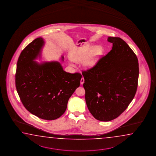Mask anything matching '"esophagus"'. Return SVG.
Listing matches in <instances>:
<instances>
[{
  "label": "esophagus",
  "instance_id": "1",
  "mask_svg": "<svg viewBox=\"0 0 156 156\" xmlns=\"http://www.w3.org/2000/svg\"><path fill=\"white\" fill-rule=\"evenodd\" d=\"M84 81H85V80H84V79L83 78V77H82L81 78V85H83V83H84Z\"/></svg>",
  "mask_w": 156,
  "mask_h": 156
}]
</instances>
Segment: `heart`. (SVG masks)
<instances>
[{
	"instance_id": "obj_1",
	"label": "heart",
	"mask_w": 156,
	"mask_h": 156,
	"mask_svg": "<svg viewBox=\"0 0 156 156\" xmlns=\"http://www.w3.org/2000/svg\"><path fill=\"white\" fill-rule=\"evenodd\" d=\"M102 46L98 45L94 48L91 45H86L76 49L70 55V58L73 61L80 62L83 61V64L87 67H91L100 58L102 52ZM70 65L75 66L73 62Z\"/></svg>"
}]
</instances>
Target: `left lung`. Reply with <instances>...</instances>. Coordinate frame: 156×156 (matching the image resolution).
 <instances>
[{"mask_svg": "<svg viewBox=\"0 0 156 156\" xmlns=\"http://www.w3.org/2000/svg\"><path fill=\"white\" fill-rule=\"evenodd\" d=\"M107 40L112 50L82 72L87 106L101 121L115 119L125 111L136 94L139 76L137 58L128 44L120 37Z\"/></svg>", "mask_w": 156, "mask_h": 156, "instance_id": "8db88e82", "label": "left lung"}]
</instances>
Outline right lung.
Instances as JSON below:
<instances>
[{
    "instance_id": "add662e5",
    "label": "right lung",
    "mask_w": 156,
    "mask_h": 156,
    "mask_svg": "<svg viewBox=\"0 0 156 156\" xmlns=\"http://www.w3.org/2000/svg\"><path fill=\"white\" fill-rule=\"evenodd\" d=\"M44 45V39L38 37L22 51L16 65V89L29 112L41 119L54 120L65 112L82 75L66 73L58 61H34L40 57Z\"/></svg>"
}]
</instances>
